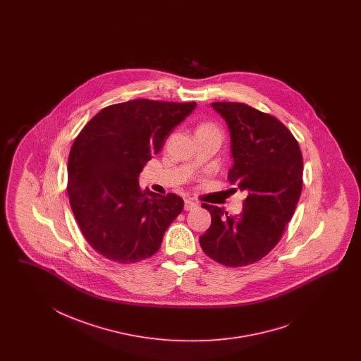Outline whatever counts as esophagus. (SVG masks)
Returning a JSON list of instances; mask_svg holds the SVG:
<instances>
[{"mask_svg":"<svg viewBox=\"0 0 361 361\" xmlns=\"http://www.w3.org/2000/svg\"><path fill=\"white\" fill-rule=\"evenodd\" d=\"M198 205H197L195 201H190V200H185V204H184V209L185 210H192V209H196Z\"/></svg>","mask_w":361,"mask_h":361,"instance_id":"obj_1","label":"esophagus"}]
</instances>
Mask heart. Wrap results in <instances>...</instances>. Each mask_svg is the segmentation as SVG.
Returning a JSON list of instances; mask_svg holds the SVG:
<instances>
[{"instance_id": "heart-1", "label": "heart", "mask_w": 361, "mask_h": 361, "mask_svg": "<svg viewBox=\"0 0 361 361\" xmlns=\"http://www.w3.org/2000/svg\"><path fill=\"white\" fill-rule=\"evenodd\" d=\"M204 131H219V130H217V127H214V126L210 124V123H204V124H201V126L197 127L196 132Z\"/></svg>"}]
</instances>
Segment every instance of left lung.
Wrapping results in <instances>:
<instances>
[{"label": "left lung", "instance_id": "left-lung-1", "mask_svg": "<svg viewBox=\"0 0 361 361\" xmlns=\"http://www.w3.org/2000/svg\"><path fill=\"white\" fill-rule=\"evenodd\" d=\"M230 132V183L246 192L240 216L207 205L212 224L200 245L229 267L257 262L273 250L295 212L303 185L299 144L283 123L243 103H212Z\"/></svg>", "mask_w": 361, "mask_h": 361}]
</instances>
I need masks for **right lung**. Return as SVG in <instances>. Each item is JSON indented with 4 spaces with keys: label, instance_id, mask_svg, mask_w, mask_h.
Returning <instances> with one entry per match:
<instances>
[{
    "label": "right lung",
    "instance_id": "obj_1",
    "mask_svg": "<svg viewBox=\"0 0 361 361\" xmlns=\"http://www.w3.org/2000/svg\"><path fill=\"white\" fill-rule=\"evenodd\" d=\"M196 103L135 99L98 112L78 135L67 164V193L91 247L109 261L135 263L161 246L184 200L142 192L139 175Z\"/></svg>",
    "mask_w": 361,
    "mask_h": 361
}]
</instances>
